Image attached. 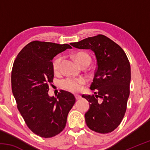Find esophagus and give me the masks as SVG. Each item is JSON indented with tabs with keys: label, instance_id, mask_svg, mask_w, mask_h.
<instances>
[{
	"label": "esophagus",
	"instance_id": "esophagus-1",
	"mask_svg": "<svg viewBox=\"0 0 150 150\" xmlns=\"http://www.w3.org/2000/svg\"><path fill=\"white\" fill-rule=\"evenodd\" d=\"M75 96L76 100H79V99H80V98H81V96L79 95H75Z\"/></svg>",
	"mask_w": 150,
	"mask_h": 150
}]
</instances>
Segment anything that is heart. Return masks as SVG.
<instances>
[{
	"instance_id": "b5f03b06",
	"label": "heart",
	"mask_w": 150,
	"mask_h": 150,
	"mask_svg": "<svg viewBox=\"0 0 150 150\" xmlns=\"http://www.w3.org/2000/svg\"><path fill=\"white\" fill-rule=\"evenodd\" d=\"M73 58L79 65H81L84 63L91 62V57L87 53L79 52L75 53L73 55ZM62 57L61 56L57 57L53 62V69L55 72H57L59 69V66L62 62ZM87 83V79L84 77L79 78H66L61 82V86L63 88L72 93H77L83 88V86Z\"/></svg>"
}]
</instances>
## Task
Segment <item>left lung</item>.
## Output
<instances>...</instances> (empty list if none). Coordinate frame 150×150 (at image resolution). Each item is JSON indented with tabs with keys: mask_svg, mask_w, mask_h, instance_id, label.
Here are the masks:
<instances>
[{
	"mask_svg": "<svg viewBox=\"0 0 150 150\" xmlns=\"http://www.w3.org/2000/svg\"><path fill=\"white\" fill-rule=\"evenodd\" d=\"M70 44L78 49L92 50L97 63L90 87L97 93L82 95L90 105L85 115L86 124L96 132H111L123 119L130 95L131 71L128 57L120 45L104 35Z\"/></svg>",
	"mask_w": 150,
	"mask_h": 150,
	"instance_id": "1",
	"label": "left lung"
}]
</instances>
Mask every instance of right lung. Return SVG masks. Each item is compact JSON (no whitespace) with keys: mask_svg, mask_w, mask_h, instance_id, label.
Masks as SVG:
<instances>
[{"mask_svg":"<svg viewBox=\"0 0 150 150\" xmlns=\"http://www.w3.org/2000/svg\"><path fill=\"white\" fill-rule=\"evenodd\" d=\"M72 48L69 44L34 41L20 51L11 75L12 91L17 107L33 132L52 138L65 128L69 112L75 103L74 95L62 90L57 97L48 95L53 82L52 59Z\"/></svg>","mask_w":150,"mask_h":150,"instance_id":"right-lung-1","label":"right lung"}]
</instances>
